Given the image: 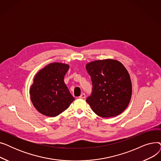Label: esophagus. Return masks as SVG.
Returning a JSON list of instances; mask_svg holds the SVG:
<instances>
[{
  "label": "esophagus",
  "instance_id": "34e87169",
  "mask_svg": "<svg viewBox=\"0 0 161 161\" xmlns=\"http://www.w3.org/2000/svg\"><path fill=\"white\" fill-rule=\"evenodd\" d=\"M80 98H86V94L85 93H81V95L79 97Z\"/></svg>",
  "mask_w": 161,
  "mask_h": 161
}]
</instances>
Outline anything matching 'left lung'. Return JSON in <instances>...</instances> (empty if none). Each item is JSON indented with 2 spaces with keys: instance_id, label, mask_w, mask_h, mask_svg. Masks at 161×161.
<instances>
[{
  "instance_id": "left-lung-1",
  "label": "left lung",
  "mask_w": 161,
  "mask_h": 161,
  "mask_svg": "<svg viewBox=\"0 0 161 161\" xmlns=\"http://www.w3.org/2000/svg\"><path fill=\"white\" fill-rule=\"evenodd\" d=\"M91 76L92 92L86 102L97 115L109 118L121 114L132 95L129 74L119 61L105 59L86 64Z\"/></svg>"
}]
</instances>
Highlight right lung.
Wrapping results in <instances>:
<instances>
[{"label": "right lung", "mask_w": 161, "mask_h": 161, "mask_svg": "<svg viewBox=\"0 0 161 161\" xmlns=\"http://www.w3.org/2000/svg\"><path fill=\"white\" fill-rule=\"evenodd\" d=\"M69 66L51 63L40 70L30 89L31 100L42 114L55 117L69 107L74 100L64 81Z\"/></svg>", "instance_id": "1"}]
</instances>
